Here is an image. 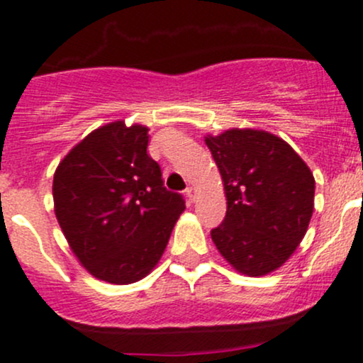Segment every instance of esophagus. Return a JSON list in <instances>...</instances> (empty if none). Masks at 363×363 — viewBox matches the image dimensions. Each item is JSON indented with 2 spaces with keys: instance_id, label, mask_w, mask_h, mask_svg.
<instances>
[{
  "instance_id": "esophagus-1",
  "label": "esophagus",
  "mask_w": 363,
  "mask_h": 363,
  "mask_svg": "<svg viewBox=\"0 0 363 363\" xmlns=\"http://www.w3.org/2000/svg\"><path fill=\"white\" fill-rule=\"evenodd\" d=\"M186 195H188V199L191 200V202H195V200H196V189L191 186V188L186 189Z\"/></svg>"
}]
</instances>
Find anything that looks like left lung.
<instances>
[{
	"instance_id": "8db88e82",
	"label": "left lung",
	"mask_w": 363,
	"mask_h": 363,
	"mask_svg": "<svg viewBox=\"0 0 363 363\" xmlns=\"http://www.w3.org/2000/svg\"><path fill=\"white\" fill-rule=\"evenodd\" d=\"M221 174L225 221L211 232L223 258L240 274L267 276L302 242L314 208V177L288 142L263 130L207 135Z\"/></svg>"
}]
</instances>
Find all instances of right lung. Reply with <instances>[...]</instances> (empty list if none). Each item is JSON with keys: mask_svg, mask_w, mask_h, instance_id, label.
Masks as SVG:
<instances>
[{"mask_svg": "<svg viewBox=\"0 0 363 363\" xmlns=\"http://www.w3.org/2000/svg\"><path fill=\"white\" fill-rule=\"evenodd\" d=\"M147 131L124 121L100 126L54 174V212L69 250L91 276L111 284L137 283L158 265L186 208L147 155Z\"/></svg>", "mask_w": 363, "mask_h": 363, "instance_id": "add662e5", "label": "right lung"}]
</instances>
